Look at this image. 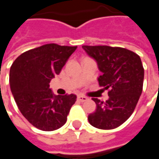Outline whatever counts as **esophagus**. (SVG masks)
Returning <instances> with one entry per match:
<instances>
[{"instance_id":"1","label":"esophagus","mask_w":159,"mask_h":159,"mask_svg":"<svg viewBox=\"0 0 159 159\" xmlns=\"http://www.w3.org/2000/svg\"><path fill=\"white\" fill-rule=\"evenodd\" d=\"M77 100H79V101H81V102H84V101L88 100V97L83 96V95H78V96H77Z\"/></svg>"}]
</instances>
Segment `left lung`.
<instances>
[{
  "instance_id": "obj_1",
  "label": "left lung",
  "mask_w": 159,
  "mask_h": 159,
  "mask_svg": "<svg viewBox=\"0 0 159 159\" xmlns=\"http://www.w3.org/2000/svg\"><path fill=\"white\" fill-rule=\"evenodd\" d=\"M95 59L102 75L98 77L100 87L109 89V99L104 102L96 98V111L89 115L92 126L113 129L132 115L142 93L144 68L140 56L130 50L109 46H83Z\"/></svg>"
}]
</instances>
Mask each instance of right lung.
Returning <instances> with one entry per match:
<instances>
[{
  "mask_svg": "<svg viewBox=\"0 0 159 159\" xmlns=\"http://www.w3.org/2000/svg\"><path fill=\"white\" fill-rule=\"evenodd\" d=\"M75 47L50 43L23 52L10 68L9 83L20 112L38 129L52 131L66 123L76 95H54L50 81L59 75Z\"/></svg>",
  "mask_w": 159,
  "mask_h": 159,
  "instance_id": "obj_1",
  "label": "right lung"
}]
</instances>
